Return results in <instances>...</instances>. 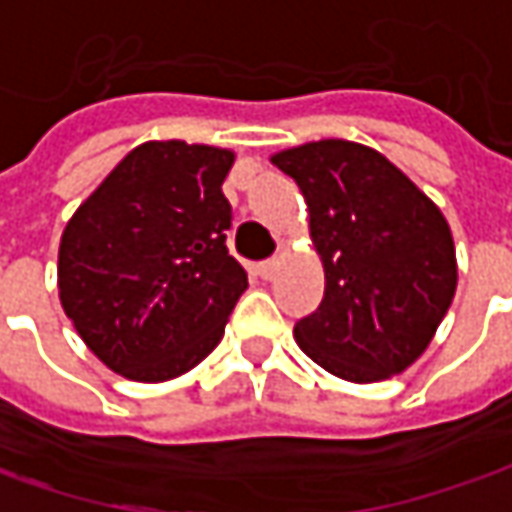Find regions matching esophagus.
<instances>
[{
	"instance_id": "esophagus-1",
	"label": "esophagus",
	"mask_w": 512,
	"mask_h": 512,
	"mask_svg": "<svg viewBox=\"0 0 512 512\" xmlns=\"http://www.w3.org/2000/svg\"><path fill=\"white\" fill-rule=\"evenodd\" d=\"M257 269H260V278L272 280V278H275V275H278L280 260H278V257H269V260H263V263H260Z\"/></svg>"
}]
</instances>
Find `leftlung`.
<instances>
[{"label": "left lung", "instance_id": "8db88e82", "mask_svg": "<svg viewBox=\"0 0 512 512\" xmlns=\"http://www.w3.org/2000/svg\"><path fill=\"white\" fill-rule=\"evenodd\" d=\"M272 163L303 191L326 272L321 306L295 323L298 346L355 384L404 372L456 295V246L444 214L367 145L321 140L286 148Z\"/></svg>", "mask_w": 512, "mask_h": 512}]
</instances>
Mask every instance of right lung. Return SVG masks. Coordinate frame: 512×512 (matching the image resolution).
<instances>
[{
  "instance_id": "1",
  "label": "right lung",
  "mask_w": 512,
  "mask_h": 512,
  "mask_svg": "<svg viewBox=\"0 0 512 512\" xmlns=\"http://www.w3.org/2000/svg\"><path fill=\"white\" fill-rule=\"evenodd\" d=\"M232 151L137 145L68 220L59 300L102 364L157 384L220 344L249 275L229 255Z\"/></svg>"
}]
</instances>
